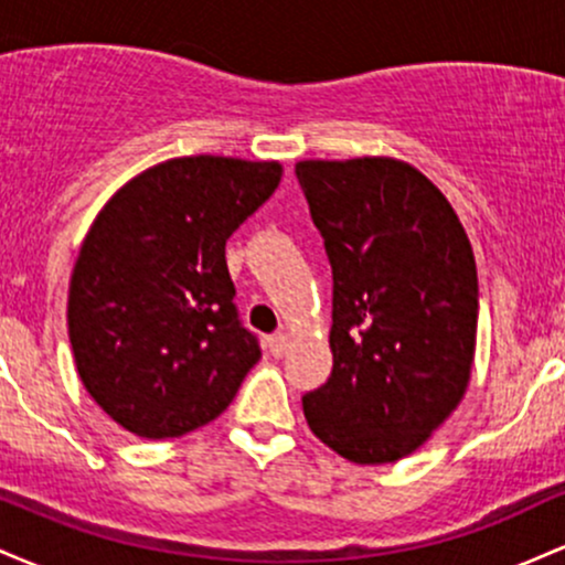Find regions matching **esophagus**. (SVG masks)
Returning <instances> with one entry per match:
<instances>
[{"instance_id":"obj_1","label":"esophagus","mask_w":565,"mask_h":565,"mask_svg":"<svg viewBox=\"0 0 565 565\" xmlns=\"http://www.w3.org/2000/svg\"><path fill=\"white\" fill-rule=\"evenodd\" d=\"M287 345H289V337L284 332H276L268 337V350H270V355H276V359L278 355L287 353Z\"/></svg>"}]
</instances>
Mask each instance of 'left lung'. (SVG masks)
<instances>
[{
    "label": "left lung",
    "instance_id": "obj_1",
    "mask_svg": "<svg viewBox=\"0 0 565 565\" xmlns=\"http://www.w3.org/2000/svg\"><path fill=\"white\" fill-rule=\"evenodd\" d=\"M295 174L332 265L334 366L302 395L305 419L350 462H395L470 382L478 276L468 233L404 161H300Z\"/></svg>",
    "mask_w": 565,
    "mask_h": 565
}]
</instances>
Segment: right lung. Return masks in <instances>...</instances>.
Instances as JSON below:
<instances>
[{
	"mask_svg": "<svg viewBox=\"0 0 565 565\" xmlns=\"http://www.w3.org/2000/svg\"><path fill=\"white\" fill-rule=\"evenodd\" d=\"M278 180L276 161L172 159L97 215L71 276L68 337L84 387L125 430L159 440L212 423L260 361L225 242Z\"/></svg>",
	"mask_w": 565,
	"mask_h": 565,
	"instance_id": "add662e5",
	"label": "right lung"
}]
</instances>
